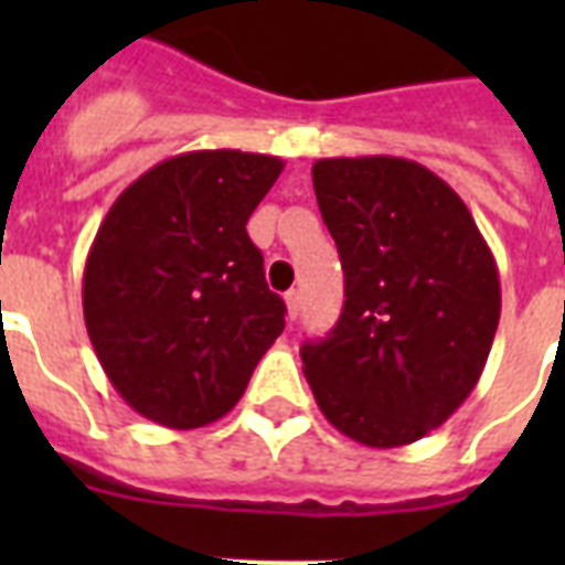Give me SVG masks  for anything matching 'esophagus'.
I'll use <instances>...</instances> for the list:
<instances>
[{"mask_svg": "<svg viewBox=\"0 0 565 565\" xmlns=\"http://www.w3.org/2000/svg\"><path fill=\"white\" fill-rule=\"evenodd\" d=\"M284 301H287V319H296L299 317V310H301V292L299 290H290L287 296H284Z\"/></svg>", "mask_w": 565, "mask_h": 565, "instance_id": "1", "label": "esophagus"}]
</instances>
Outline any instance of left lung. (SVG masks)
<instances>
[{
  "label": "left lung",
  "mask_w": 565,
  "mask_h": 565,
  "mask_svg": "<svg viewBox=\"0 0 565 565\" xmlns=\"http://www.w3.org/2000/svg\"><path fill=\"white\" fill-rule=\"evenodd\" d=\"M313 190L345 301L334 331L301 345L305 377L354 443H416L466 402L490 358L495 257L463 199L407 158H322Z\"/></svg>",
  "instance_id": "1"
}]
</instances>
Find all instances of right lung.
<instances>
[{
    "mask_svg": "<svg viewBox=\"0 0 565 565\" xmlns=\"http://www.w3.org/2000/svg\"><path fill=\"white\" fill-rule=\"evenodd\" d=\"M273 154L202 149L154 163L110 204L84 264V326L126 404L202 428L239 402L284 331L246 222L281 175Z\"/></svg>",
    "mask_w": 565,
    "mask_h": 565,
    "instance_id": "right-lung-1",
    "label": "right lung"
}]
</instances>
